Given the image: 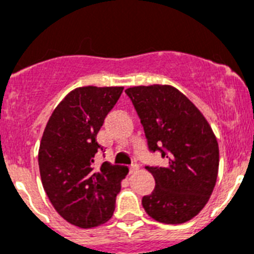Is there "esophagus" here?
Returning <instances> with one entry per match:
<instances>
[{
	"label": "esophagus",
	"mask_w": 254,
	"mask_h": 254,
	"mask_svg": "<svg viewBox=\"0 0 254 254\" xmlns=\"http://www.w3.org/2000/svg\"><path fill=\"white\" fill-rule=\"evenodd\" d=\"M138 169H140V167H138L137 164H133L132 167H129V174H134Z\"/></svg>",
	"instance_id": "34e87169"
}]
</instances>
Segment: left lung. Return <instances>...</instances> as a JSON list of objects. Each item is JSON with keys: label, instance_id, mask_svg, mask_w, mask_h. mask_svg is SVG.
Returning a JSON list of instances; mask_svg holds the SVG:
<instances>
[{"label": "left lung", "instance_id": "obj_1", "mask_svg": "<svg viewBox=\"0 0 254 254\" xmlns=\"http://www.w3.org/2000/svg\"><path fill=\"white\" fill-rule=\"evenodd\" d=\"M140 117L150 152L167 158V167L146 169L155 179L142 197L149 216L182 224L196 216L210 198L219 170V145L202 113L176 87L134 86L126 90Z\"/></svg>", "mask_w": 254, "mask_h": 254}]
</instances>
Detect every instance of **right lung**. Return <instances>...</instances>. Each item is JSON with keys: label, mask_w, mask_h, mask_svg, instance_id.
I'll list each match as a JSON object with an SVG mask.
<instances>
[{"label": "right lung", "mask_w": 254, "mask_h": 254, "mask_svg": "<svg viewBox=\"0 0 254 254\" xmlns=\"http://www.w3.org/2000/svg\"><path fill=\"white\" fill-rule=\"evenodd\" d=\"M123 91L116 87H77L55 109L40 141V178L58 214L78 228L111 219L121 181L128 169L103 163L94 168L96 134ZM104 152V151H103Z\"/></svg>", "instance_id": "obj_1"}]
</instances>
